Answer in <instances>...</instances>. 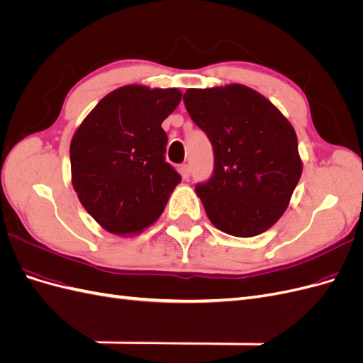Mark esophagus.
Wrapping results in <instances>:
<instances>
[{"label": "esophagus", "instance_id": "34e87169", "mask_svg": "<svg viewBox=\"0 0 363 363\" xmlns=\"http://www.w3.org/2000/svg\"><path fill=\"white\" fill-rule=\"evenodd\" d=\"M179 171H180L182 177H183L184 180H186V179H189V175H191V168H189V164H188V163L182 164V167L179 168Z\"/></svg>", "mask_w": 363, "mask_h": 363}]
</instances>
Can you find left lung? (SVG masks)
<instances>
[{
    "mask_svg": "<svg viewBox=\"0 0 363 363\" xmlns=\"http://www.w3.org/2000/svg\"><path fill=\"white\" fill-rule=\"evenodd\" d=\"M183 101L213 147L212 177L195 188L208 219L238 238L267 232L286 211L301 177L294 127L244 84L188 89Z\"/></svg>",
    "mask_w": 363,
    "mask_h": 363,
    "instance_id": "obj_1",
    "label": "left lung"
}]
</instances>
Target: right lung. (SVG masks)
<instances>
[{
	"instance_id": "obj_1",
	"label": "right lung",
	"mask_w": 363,
	"mask_h": 363,
	"mask_svg": "<svg viewBox=\"0 0 363 363\" xmlns=\"http://www.w3.org/2000/svg\"><path fill=\"white\" fill-rule=\"evenodd\" d=\"M182 92L128 84L106 95L72 136L74 191L108 233L136 235L157 221L180 174L164 162L162 128Z\"/></svg>"
}]
</instances>
